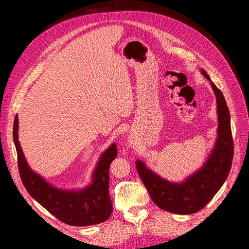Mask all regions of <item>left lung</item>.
<instances>
[{
  "instance_id": "left-lung-1",
  "label": "left lung",
  "mask_w": 249,
  "mask_h": 249,
  "mask_svg": "<svg viewBox=\"0 0 249 249\" xmlns=\"http://www.w3.org/2000/svg\"><path fill=\"white\" fill-rule=\"evenodd\" d=\"M200 71L212 86L218 114L217 139L205 164L183 182L172 183L147 168L142 161L137 160L135 163L152 200L159 208L173 214H193L206 207L225 182L231 167L233 142L228 105L206 71Z\"/></svg>"
}]
</instances>
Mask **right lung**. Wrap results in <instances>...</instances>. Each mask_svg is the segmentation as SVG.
Returning <instances> with one entry per match:
<instances>
[{"instance_id":"1","label":"right lung","mask_w":249,"mask_h":249,"mask_svg":"<svg viewBox=\"0 0 249 249\" xmlns=\"http://www.w3.org/2000/svg\"><path fill=\"white\" fill-rule=\"evenodd\" d=\"M18 118H14L13 141L18 153L21 182L29 194L57 219L73 227H87L106 221L112 214L109 196V167L117 157V146L112 143L105 150L92 173V182L84 189H59L28 165L18 141Z\"/></svg>"}]
</instances>
